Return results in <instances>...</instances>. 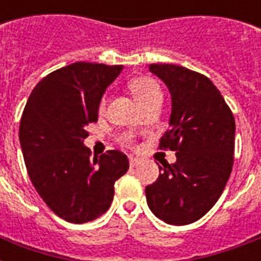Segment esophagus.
I'll list each match as a JSON object with an SVG mask.
<instances>
[{"label": "esophagus", "instance_id": "obj_1", "mask_svg": "<svg viewBox=\"0 0 261 261\" xmlns=\"http://www.w3.org/2000/svg\"><path fill=\"white\" fill-rule=\"evenodd\" d=\"M128 161H130V167H137L138 164H141V159H135V157H130Z\"/></svg>", "mask_w": 261, "mask_h": 261}]
</instances>
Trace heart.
<instances>
[{
  "instance_id": "b5f03b06",
  "label": "heart",
  "mask_w": 261,
  "mask_h": 261,
  "mask_svg": "<svg viewBox=\"0 0 261 261\" xmlns=\"http://www.w3.org/2000/svg\"><path fill=\"white\" fill-rule=\"evenodd\" d=\"M130 89L141 106L145 104V102L150 101L153 98L163 96L159 84L155 83L154 80L147 79V77L134 80L130 84ZM102 106H104V102H102Z\"/></svg>"
}]
</instances>
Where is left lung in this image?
<instances>
[{
  "label": "left lung",
  "mask_w": 261,
  "mask_h": 261,
  "mask_svg": "<svg viewBox=\"0 0 261 261\" xmlns=\"http://www.w3.org/2000/svg\"><path fill=\"white\" fill-rule=\"evenodd\" d=\"M171 93L169 130L160 146L176 151V163L145 188L151 213L169 225L198 221L225 190L233 167L234 116L204 75L177 65H149Z\"/></svg>",
  "instance_id": "8db88e82"
}]
</instances>
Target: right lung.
Wrapping results in <instances>:
<instances>
[{"mask_svg":"<svg viewBox=\"0 0 261 261\" xmlns=\"http://www.w3.org/2000/svg\"><path fill=\"white\" fill-rule=\"evenodd\" d=\"M123 66L75 62L53 71L31 92L20 123V145L35 190L55 214L85 223L110 208L115 181L128 169L119 150L90 160L85 127L97 122L106 89Z\"/></svg>","mask_w":261,"mask_h":261,"instance_id":"right-lung-1","label":"right lung"}]
</instances>
